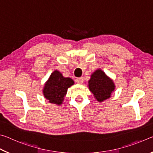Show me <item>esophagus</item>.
I'll use <instances>...</instances> for the list:
<instances>
[{
  "mask_svg": "<svg viewBox=\"0 0 153 153\" xmlns=\"http://www.w3.org/2000/svg\"><path fill=\"white\" fill-rule=\"evenodd\" d=\"M83 81H84V79H83V77H78V78H77L76 79V82L77 83V84H82Z\"/></svg>",
  "mask_w": 153,
  "mask_h": 153,
  "instance_id": "esophagus-1",
  "label": "esophagus"
}]
</instances>
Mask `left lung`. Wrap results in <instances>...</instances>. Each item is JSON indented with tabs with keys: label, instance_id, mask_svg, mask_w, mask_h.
Returning a JSON list of instances; mask_svg holds the SVG:
<instances>
[{
	"label": "left lung",
	"instance_id": "1",
	"mask_svg": "<svg viewBox=\"0 0 153 153\" xmlns=\"http://www.w3.org/2000/svg\"><path fill=\"white\" fill-rule=\"evenodd\" d=\"M88 83L90 90L98 102H102L109 98L111 92L115 89L113 80L100 69H98L92 74Z\"/></svg>",
	"mask_w": 153,
	"mask_h": 153
}]
</instances>
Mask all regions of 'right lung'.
<instances>
[{
  "label": "right lung",
  "mask_w": 153,
  "mask_h": 153,
  "mask_svg": "<svg viewBox=\"0 0 153 153\" xmlns=\"http://www.w3.org/2000/svg\"><path fill=\"white\" fill-rule=\"evenodd\" d=\"M74 84L73 79L64 77L60 72L55 71L51 75L43 90L45 97L51 103L61 105L65 96L67 88Z\"/></svg>",
  "instance_id": "right-lung-1"
}]
</instances>
